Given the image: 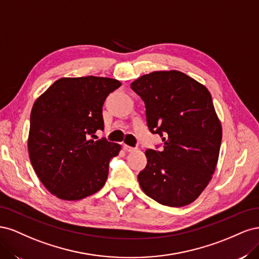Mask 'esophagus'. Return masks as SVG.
<instances>
[{
	"label": "esophagus",
	"instance_id": "esophagus-1",
	"mask_svg": "<svg viewBox=\"0 0 259 259\" xmlns=\"http://www.w3.org/2000/svg\"><path fill=\"white\" fill-rule=\"evenodd\" d=\"M124 150L127 151V152H133V151H135V148L130 147L127 145H124Z\"/></svg>",
	"mask_w": 259,
	"mask_h": 259
}]
</instances>
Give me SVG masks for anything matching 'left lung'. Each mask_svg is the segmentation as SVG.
Wrapping results in <instances>:
<instances>
[{
  "label": "left lung",
  "mask_w": 259,
  "mask_h": 259,
  "mask_svg": "<svg viewBox=\"0 0 259 259\" xmlns=\"http://www.w3.org/2000/svg\"><path fill=\"white\" fill-rule=\"evenodd\" d=\"M146 106L148 127L163 149H148L138 174L143 191L171 207L197 200L215 171L223 128L205 85L177 70L153 71L131 84Z\"/></svg>",
  "instance_id": "left-lung-1"
}]
</instances>
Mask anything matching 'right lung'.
<instances>
[{"mask_svg":"<svg viewBox=\"0 0 259 259\" xmlns=\"http://www.w3.org/2000/svg\"><path fill=\"white\" fill-rule=\"evenodd\" d=\"M121 85L111 77H61L34 101L29 158L38 179L55 197L82 200L106 184L109 161L122 147L90 137L104 130L103 105Z\"/></svg>","mask_w":259,"mask_h":259,"instance_id":"obj_1","label":"right lung"}]
</instances>
